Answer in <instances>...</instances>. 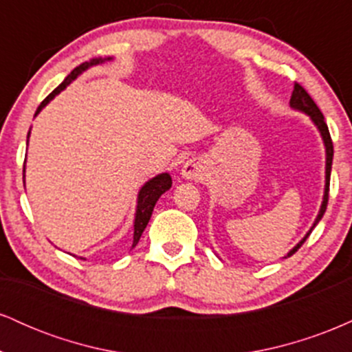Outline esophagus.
Masks as SVG:
<instances>
[{"mask_svg": "<svg viewBox=\"0 0 352 352\" xmlns=\"http://www.w3.org/2000/svg\"><path fill=\"white\" fill-rule=\"evenodd\" d=\"M182 177L187 180H201L204 179V165L197 159L188 160L182 167Z\"/></svg>", "mask_w": 352, "mask_h": 352, "instance_id": "34e87169", "label": "esophagus"}]
</instances>
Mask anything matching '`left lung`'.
Here are the masks:
<instances>
[{
  "mask_svg": "<svg viewBox=\"0 0 352 352\" xmlns=\"http://www.w3.org/2000/svg\"><path fill=\"white\" fill-rule=\"evenodd\" d=\"M289 106L293 109H296V111L300 112H305L306 116H309V119L313 120V124L316 125L319 134L322 137V142H324V148H326V184H324V195H322V204H321V208H319V213L316 217V220H314L313 227L309 228V232L306 233L305 236H302V240L294 246L293 250H289V253L286 254L285 258L292 256L298 252V250L301 248V245L305 243L306 238L311 235V232H313V228L316 227L319 223V220H321L322 215H324L326 212V207H328V197H329V179H331V165H333V140H331V135H329V129L328 125L324 122V116L321 114V111H319V107L316 106V102H314L313 99H311V96L308 92L302 89L300 84H294V89H293V94H292V99H289Z\"/></svg>",
  "mask_w": 352,
  "mask_h": 352,
  "instance_id": "8db88e82",
  "label": "left lung"
}]
</instances>
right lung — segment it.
Segmentation results:
<instances>
[{"label":"right lung","instance_id":"add662e5","mask_svg":"<svg viewBox=\"0 0 352 352\" xmlns=\"http://www.w3.org/2000/svg\"><path fill=\"white\" fill-rule=\"evenodd\" d=\"M111 59L112 58H106V59L94 58L91 60H86V63L79 64L78 67H74V69L71 71V74L67 76V78L64 79L63 82H60L59 86L56 87L54 91H52L46 99L43 100L41 106L38 107V111H36L34 116H38L39 112L43 111V107H46V104H50V100L54 99L60 91H64L66 86H69L72 80L78 78L79 74H82V72L87 71L89 67L98 66V64H102L104 60H111ZM28 139H30V134H28ZM170 187H172V177L168 175V173H159V175H155L153 179L145 182L144 187L140 188L139 195H137V208H135V220H134V241H132V248H134V246L139 243L140 236H142L144 230H145V227H147L148 220H151L153 207H155L157 200H159L160 195L167 192V190Z\"/></svg>","mask_w":352,"mask_h":352}]
</instances>
